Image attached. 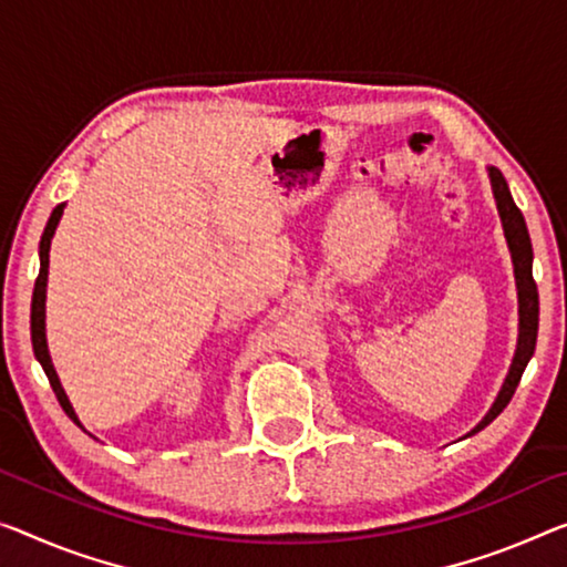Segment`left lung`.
Here are the masks:
<instances>
[{"label": "left lung", "instance_id": "left-lung-1", "mask_svg": "<svg viewBox=\"0 0 567 567\" xmlns=\"http://www.w3.org/2000/svg\"><path fill=\"white\" fill-rule=\"evenodd\" d=\"M489 179H492V193L496 199V210H499L502 217V228H504V238H507L509 254H512V264H515V281H517V301H519V337H517V352L515 360H512V368L507 380L496 395L494 405L489 408V413L482 417V423L468 433L474 435L482 429H486L496 415H499L507 403L515 395V390L522 380V372H525L529 357L535 354V342H537V324H539V296H537V284L533 278V243H529V233L525 225V217H522L519 207L512 199V193L507 187V179L504 174L489 167Z\"/></svg>", "mask_w": 567, "mask_h": 567}]
</instances>
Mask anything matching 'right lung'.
Masks as SVG:
<instances>
[{
	"label": "right lung",
	"instance_id": "obj_1",
	"mask_svg": "<svg viewBox=\"0 0 567 567\" xmlns=\"http://www.w3.org/2000/svg\"><path fill=\"white\" fill-rule=\"evenodd\" d=\"M63 207H65V205H58L55 210H52L50 220H48V225H45V233H42V238H40V274H38V281H34V291H32L30 329H32V350H34V357H38V362L42 364V370H45V374H48L52 393H55L58 403L63 405L65 415L71 417L73 423L81 425V421H78V415H75L73 405H71V400H68L63 385H60L58 372H55V368H52V360H50V352H48V339H45V291H48L50 240H52V235H55V228H58L60 217H63ZM81 429H83V425H81Z\"/></svg>",
	"mask_w": 567,
	"mask_h": 567
}]
</instances>
